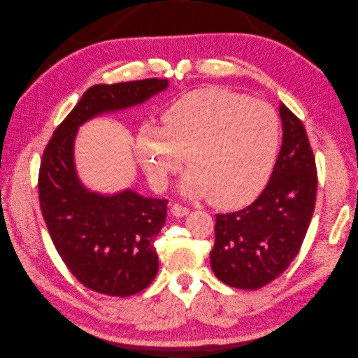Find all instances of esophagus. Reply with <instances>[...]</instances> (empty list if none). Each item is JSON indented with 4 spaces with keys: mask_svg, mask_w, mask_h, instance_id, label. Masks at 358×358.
<instances>
[{
    "mask_svg": "<svg viewBox=\"0 0 358 358\" xmlns=\"http://www.w3.org/2000/svg\"><path fill=\"white\" fill-rule=\"evenodd\" d=\"M170 211H172V214L175 217H183L186 214H189V208L180 206V203H173L172 208H170Z\"/></svg>",
    "mask_w": 358,
    "mask_h": 358,
    "instance_id": "esophagus-1",
    "label": "esophagus"
}]
</instances>
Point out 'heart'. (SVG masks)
I'll return each mask as SVG.
<instances>
[{
	"label": "heart",
	"mask_w": 358,
	"mask_h": 358,
	"mask_svg": "<svg viewBox=\"0 0 358 358\" xmlns=\"http://www.w3.org/2000/svg\"><path fill=\"white\" fill-rule=\"evenodd\" d=\"M162 122L163 128L144 125L137 140L140 162L156 186H166L186 156L191 169L182 192L210 196L217 208L245 207L265 188L281 143L280 117L271 105L203 87L176 99Z\"/></svg>",
	"instance_id": "b5f03b06"
}]
</instances>
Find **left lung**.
Masks as SVG:
<instances>
[{"label": "left lung", "mask_w": 358, "mask_h": 358, "mask_svg": "<svg viewBox=\"0 0 358 358\" xmlns=\"http://www.w3.org/2000/svg\"><path fill=\"white\" fill-rule=\"evenodd\" d=\"M282 145L266 188L249 207L215 215L211 268L224 284L258 290L278 278L301 248L315 211L317 170L300 119L280 105Z\"/></svg>", "instance_id": "left-lung-1"}]
</instances>
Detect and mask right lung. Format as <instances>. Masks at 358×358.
Listing matches in <instances>:
<instances>
[{"label": "right lung", "mask_w": 358, "mask_h": 358, "mask_svg": "<svg viewBox=\"0 0 358 358\" xmlns=\"http://www.w3.org/2000/svg\"><path fill=\"white\" fill-rule=\"evenodd\" d=\"M167 84L166 78L96 84L57 127L43 151L38 192L50 239L71 274L100 294L128 297L155 280V241L166 223L167 199L134 191L101 196L84 189L73 160L76 132L90 117L143 103Z\"/></svg>", "instance_id": "obj_1"}]
</instances>
